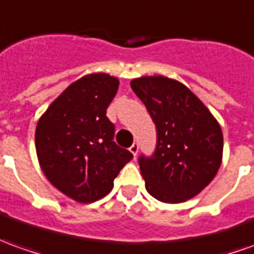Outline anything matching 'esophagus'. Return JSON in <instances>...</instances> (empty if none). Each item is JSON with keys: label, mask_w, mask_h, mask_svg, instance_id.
<instances>
[{"label": "esophagus", "mask_w": 254, "mask_h": 254, "mask_svg": "<svg viewBox=\"0 0 254 254\" xmlns=\"http://www.w3.org/2000/svg\"><path fill=\"white\" fill-rule=\"evenodd\" d=\"M129 150H130V152L136 157V155H137V151H139V143H133Z\"/></svg>", "instance_id": "34e87169"}]
</instances>
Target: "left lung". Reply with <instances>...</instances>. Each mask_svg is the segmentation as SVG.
<instances>
[{"label":"left lung","mask_w":254,"mask_h":254,"mask_svg":"<svg viewBox=\"0 0 254 254\" xmlns=\"http://www.w3.org/2000/svg\"><path fill=\"white\" fill-rule=\"evenodd\" d=\"M133 92L144 103L157 129L155 151L140 155L145 189L155 199L179 203L213 180L223 157V133L205 104L170 78H136Z\"/></svg>","instance_id":"obj_1"}]
</instances>
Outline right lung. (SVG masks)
<instances>
[{
	"mask_svg": "<svg viewBox=\"0 0 254 254\" xmlns=\"http://www.w3.org/2000/svg\"><path fill=\"white\" fill-rule=\"evenodd\" d=\"M120 81L109 74L79 78L48 107L35 129L41 169L74 201L90 203L109 194L120 170L133 158L115 144L107 118Z\"/></svg>",
	"mask_w": 254,
	"mask_h": 254,
	"instance_id": "add662e5",
	"label": "right lung"
}]
</instances>
